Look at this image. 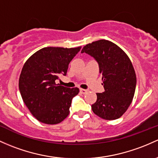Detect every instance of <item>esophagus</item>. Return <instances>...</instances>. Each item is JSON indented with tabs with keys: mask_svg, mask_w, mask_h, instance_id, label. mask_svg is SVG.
<instances>
[{
	"mask_svg": "<svg viewBox=\"0 0 158 158\" xmlns=\"http://www.w3.org/2000/svg\"><path fill=\"white\" fill-rule=\"evenodd\" d=\"M79 91H80V93H81V94H85V93L88 92V90L83 89V88H80V90H79Z\"/></svg>",
	"mask_w": 158,
	"mask_h": 158,
	"instance_id": "obj_1",
	"label": "esophagus"
}]
</instances>
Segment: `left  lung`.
<instances>
[{"label": "left lung", "mask_w": 158, "mask_h": 158, "mask_svg": "<svg viewBox=\"0 0 158 158\" xmlns=\"http://www.w3.org/2000/svg\"><path fill=\"white\" fill-rule=\"evenodd\" d=\"M83 52L98 62L105 89L97 93L96 102L91 105L94 113L105 120L121 117L131 105L136 89V73L131 59L119 46L106 40L88 43Z\"/></svg>", "instance_id": "obj_1"}]
</instances>
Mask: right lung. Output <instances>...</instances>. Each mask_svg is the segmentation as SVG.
I'll list each match as a JSON object with an SVG mask.
<instances>
[{
  "mask_svg": "<svg viewBox=\"0 0 158 158\" xmlns=\"http://www.w3.org/2000/svg\"><path fill=\"white\" fill-rule=\"evenodd\" d=\"M81 48L45 47L25 61L19 88L26 106L40 122L58 124L70 113L72 99L79 89L60 85L55 80L66 76L69 64Z\"/></svg>",
  "mask_w": 158,
  "mask_h": 158,
  "instance_id": "obj_1",
  "label": "right lung"
}]
</instances>
